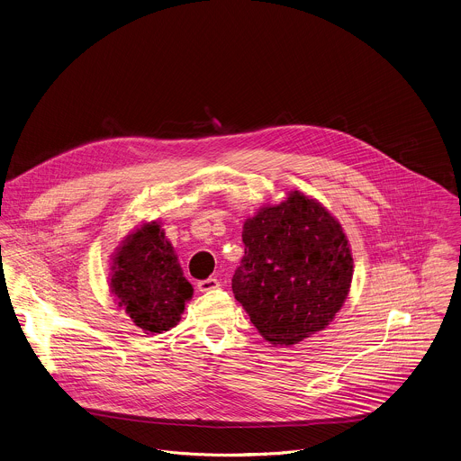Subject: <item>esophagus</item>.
Instances as JSON below:
<instances>
[{
  "instance_id": "obj_1",
  "label": "esophagus",
  "mask_w": 461,
  "mask_h": 461,
  "mask_svg": "<svg viewBox=\"0 0 461 461\" xmlns=\"http://www.w3.org/2000/svg\"><path fill=\"white\" fill-rule=\"evenodd\" d=\"M219 288V279L217 277H208V279H203L197 283V290L199 292H212Z\"/></svg>"
}]
</instances>
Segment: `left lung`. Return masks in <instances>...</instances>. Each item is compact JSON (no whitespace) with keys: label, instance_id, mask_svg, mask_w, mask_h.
<instances>
[{"label":"left lung","instance_id":"1","mask_svg":"<svg viewBox=\"0 0 461 461\" xmlns=\"http://www.w3.org/2000/svg\"><path fill=\"white\" fill-rule=\"evenodd\" d=\"M244 258L231 288L258 333L294 346L326 330L353 281L349 239L315 197L290 190L244 221Z\"/></svg>","mask_w":461,"mask_h":461}]
</instances>
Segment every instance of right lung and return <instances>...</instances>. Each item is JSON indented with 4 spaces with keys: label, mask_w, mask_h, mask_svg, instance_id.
Here are the masks:
<instances>
[{
    "label": "right lung",
    "mask_w": 461,
    "mask_h": 461,
    "mask_svg": "<svg viewBox=\"0 0 461 461\" xmlns=\"http://www.w3.org/2000/svg\"><path fill=\"white\" fill-rule=\"evenodd\" d=\"M108 279L117 308L146 335L175 328L194 294L158 221H142L119 242Z\"/></svg>",
    "instance_id": "1"
}]
</instances>
